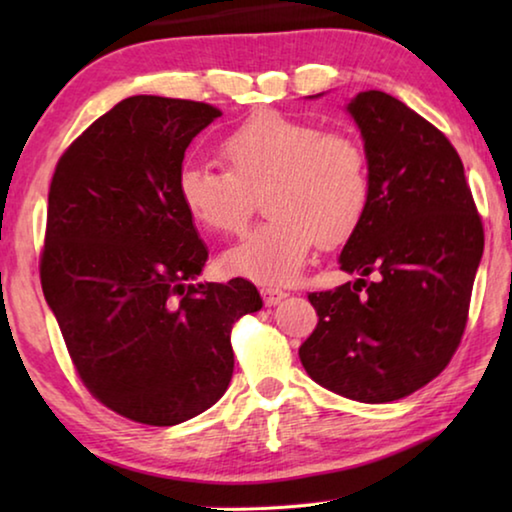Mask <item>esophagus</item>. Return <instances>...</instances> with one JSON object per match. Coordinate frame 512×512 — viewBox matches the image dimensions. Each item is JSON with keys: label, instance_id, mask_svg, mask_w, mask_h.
<instances>
[{"label": "esophagus", "instance_id": "esophagus-1", "mask_svg": "<svg viewBox=\"0 0 512 512\" xmlns=\"http://www.w3.org/2000/svg\"><path fill=\"white\" fill-rule=\"evenodd\" d=\"M262 298L266 302V307H275L277 302L287 298V293H284L282 289H275V287H264L262 289Z\"/></svg>", "mask_w": 512, "mask_h": 512}]
</instances>
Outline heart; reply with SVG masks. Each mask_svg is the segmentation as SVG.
I'll return each mask as SVG.
<instances>
[{
    "label": "heart",
    "instance_id": "heart-1",
    "mask_svg": "<svg viewBox=\"0 0 512 512\" xmlns=\"http://www.w3.org/2000/svg\"><path fill=\"white\" fill-rule=\"evenodd\" d=\"M223 167L187 162L178 196L196 225L216 235L244 228L253 196L271 219L223 255V268L257 284H287L318 241H348L370 205L368 158L357 137L316 121L264 110L221 140Z\"/></svg>",
    "mask_w": 512,
    "mask_h": 512
}]
</instances>
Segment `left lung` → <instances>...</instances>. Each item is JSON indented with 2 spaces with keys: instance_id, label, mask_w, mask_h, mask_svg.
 Segmentation results:
<instances>
[{
  "instance_id": "left-lung-1",
  "label": "left lung",
  "mask_w": 512,
  "mask_h": 512,
  "mask_svg": "<svg viewBox=\"0 0 512 512\" xmlns=\"http://www.w3.org/2000/svg\"><path fill=\"white\" fill-rule=\"evenodd\" d=\"M348 112L368 158L370 205L339 264L359 277L309 293L318 325L298 354L327 391L384 404L429 384L454 357L483 225L463 162L436 126L379 90L359 92Z\"/></svg>"
}]
</instances>
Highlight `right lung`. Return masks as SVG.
I'll return each instance as SVG.
<instances>
[{
	"instance_id": "obj_1",
	"label": "right lung",
	"mask_w": 512,
	"mask_h": 512,
	"mask_svg": "<svg viewBox=\"0 0 512 512\" xmlns=\"http://www.w3.org/2000/svg\"><path fill=\"white\" fill-rule=\"evenodd\" d=\"M216 117L210 103L128 97L72 142L49 187L40 282L69 357L101 404L151 427L221 400L232 325L262 309L244 277L196 282L207 248L178 173Z\"/></svg>"
}]
</instances>
